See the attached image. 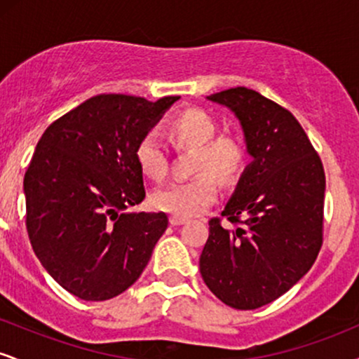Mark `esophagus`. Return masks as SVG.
<instances>
[{
  "mask_svg": "<svg viewBox=\"0 0 359 359\" xmlns=\"http://www.w3.org/2000/svg\"><path fill=\"white\" fill-rule=\"evenodd\" d=\"M170 224L172 226H182V224H185V222H187V219H185V217H180V216H170Z\"/></svg>",
  "mask_w": 359,
  "mask_h": 359,
  "instance_id": "1",
  "label": "esophagus"
}]
</instances>
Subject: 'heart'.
Masks as SVG:
<instances>
[{"label":"heart","mask_w":359,"mask_h":359,"mask_svg":"<svg viewBox=\"0 0 359 359\" xmlns=\"http://www.w3.org/2000/svg\"><path fill=\"white\" fill-rule=\"evenodd\" d=\"M219 133V123L209 111L189 108L168 123V135L177 147L196 150L194 172H203L191 180L162 185L151 194L158 211L192 217L211 208L217 199V184L211 172L224 184H231L245 168L246 150L238 138ZM135 160L143 175L163 179L167 172V148L155 131H148L135 147Z\"/></svg>","instance_id":"heart-1"}]
</instances>
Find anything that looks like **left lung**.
Masks as SVG:
<instances>
[{"label": "left lung", "instance_id": "1", "mask_svg": "<svg viewBox=\"0 0 359 359\" xmlns=\"http://www.w3.org/2000/svg\"><path fill=\"white\" fill-rule=\"evenodd\" d=\"M238 118L251 162L224 205L234 231L209 221L199 258L204 283L221 302L251 311L290 290L314 265L323 245V162L290 111L257 90L208 96Z\"/></svg>", "mask_w": 359, "mask_h": 359}]
</instances>
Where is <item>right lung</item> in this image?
Segmentation results:
<instances>
[{
  "mask_svg": "<svg viewBox=\"0 0 359 359\" xmlns=\"http://www.w3.org/2000/svg\"><path fill=\"white\" fill-rule=\"evenodd\" d=\"M179 100L94 96L36 143L23 180L28 238L48 275L76 297L123 294L165 233V212L126 209L145 199L135 147Z\"/></svg>",
  "mask_w": 359,
  "mask_h": 359,
  "instance_id": "right-lung-1",
  "label": "right lung"
}]
</instances>
